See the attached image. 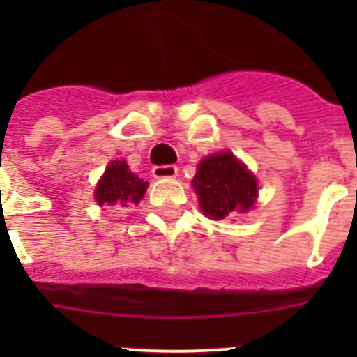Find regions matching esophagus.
<instances>
[{
  "mask_svg": "<svg viewBox=\"0 0 357 357\" xmlns=\"http://www.w3.org/2000/svg\"><path fill=\"white\" fill-rule=\"evenodd\" d=\"M151 173H153L155 178H173L178 173V168L173 166V164H166V166H155L151 169Z\"/></svg>",
  "mask_w": 357,
  "mask_h": 357,
  "instance_id": "1",
  "label": "esophagus"
}]
</instances>
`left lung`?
I'll use <instances>...</instances> for the list:
<instances>
[{
	"instance_id": "left-lung-1",
	"label": "left lung",
	"mask_w": 357,
	"mask_h": 357,
	"mask_svg": "<svg viewBox=\"0 0 357 357\" xmlns=\"http://www.w3.org/2000/svg\"><path fill=\"white\" fill-rule=\"evenodd\" d=\"M202 213L213 220H223L230 213H247L257 198L254 173L234 157L232 151H220L198 164L193 176Z\"/></svg>"
}]
</instances>
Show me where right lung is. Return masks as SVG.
<instances>
[{"mask_svg":"<svg viewBox=\"0 0 357 357\" xmlns=\"http://www.w3.org/2000/svg\"><path fill=\"white\" fill-rule=\"evenodd\" d=\"M146 188L148 182L128 169L127 160H112L98 181L94 198L98 206H114L118 209L132 204L137 206L143 200Z\"/></svg>","mask_w":357,"mask_h":357,"instance_id":"obj_1","label":"right lung"}]
</instances>
